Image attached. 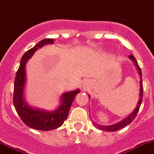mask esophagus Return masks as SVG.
<instances>
[{"label": "esophagus", "mask_w": 154, "mask_h": 154, "mask_svg": "<svg viewBox=\"0 0 154 154\" xmlns=\"http://www.w3.org/2000/svg\"><path fill=\"white\" fill-rule=\"evenodd\" d=\"M83 87H84V89H87V83H86V81H85V83H84V84H83Z\"/></svg>", "instance_id": "34e87169"}]
</instances>
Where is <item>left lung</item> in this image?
<instances>
[{
	"instance_id": "obj_1",
	"label": "left lung",
	"mask_w": 154,
	"mask_h": 154,
	"mask_svg": "<svg viewBox=\"0 0 154 154\" xmlns=\"http://www.w3.org/2000/svg\"><path fill=\"white\" fill-rule=\"evenodd\" d=\"M129 58L134 63L136 67H137V70H138L139 76H140V94H139V100L138 102L137 103V106H136L135 109L133 110L131 113L128 116H127L126 118H125L124 119H122V121H120L119 122L116 123V124L111 125H98L96 122H93L96 127L98 129L102 131H116L119 130V129L123 128L124 127L127 126L128 125L130 124L132 121L134 119L136 115L137 114L139 111V109H140V104L142 103V100H143V84H142V74H141V70H140V67H139L138 64H137V61H136L135 57H134L132 54L129 55ZM89 98H90V96H89Z\"/></svg>"
}]
</instances>
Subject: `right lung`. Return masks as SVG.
<instances>
[{"instance_id":"obj_1","label":"right lung","mask_w":154,"mask_h":154,"mask_svg":"<svg viewBox=\"0 0 154 154\" xmlns=\"http://www.w3.org/2000/svg\"><path fill=\"white\" fill-rule=\"evenodd\" d=\"M54 39L45 38L28 50L21 58L20 64L16 74L14 81V105L16 111L22 121L28 127L40 131H51L61 126L67 119L70 106L80 90L64 93L61 96L60 106L52 112L35 109L29 106L24 98L26 85V65L34 53L45 45L53 44Z\"/></svg>"}]
</instances>
